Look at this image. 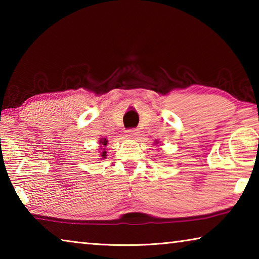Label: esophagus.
<instances>
[{
    "label": "esophagus",
    "mask_w": 259,
    "mask_h": 259,
    "mask_svg": "<svg viewBox=\"0 0 259 259\" xmlns=\"http://www.w3.org/2000/svg\"><path fill=\"white\" fill-rule=\"evenodd\" d=\"M139 136V130L138 129H130L126 131V137L130 139H136Z\"/></svg>",
    "instance_id": "1"
}]
</instances>
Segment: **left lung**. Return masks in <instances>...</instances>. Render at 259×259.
<instances>
[{
    "mask_svg": "<svg viewBox=\"0 0 259 259\" xmlns=\"http://www.w3.org/2000/svg\"><path fill=\"white\" fill-rule=\"evenodd\" d=\"M157 143H159V142H156V144H157Z\"/></svg>",
    "mask_w": 259,
    "mask_h": 259,
    "instance_id": "1",
    "label": "left lung"
}]
</instances>
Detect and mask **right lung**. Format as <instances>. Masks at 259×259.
I'll return each mask as SVG.
<instances>
[{
    "label": "right lung",
    "instance_id": "right-lung-1",
    "mask_svg": "<svg viewBox=\"0 0 259 259\" xmlns=\"http://www.w3.org/2000/svg\"><path fill=\"white\" fill-rule=\"evenodd\" d=\"M99 144L103 147H106V145L108 144V140L106 138H100ZM102 150H103V152H102V154H100V156H102L103 159H105V157H106V150H105V148H102Z\"/></svg>",
    "mask_w": 259,
    "mask_h": 259
}]
</instances>
